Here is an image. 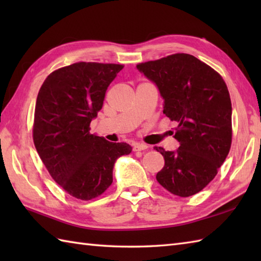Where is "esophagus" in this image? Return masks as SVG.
<instances>
[{"mask_svg": "<svg viewBox=\"0 0 261 261\" xmlns=\"http://www.w3.org/2000/svg\"><path fill=\"white\" fill-rule=\"evenodd\" d=\"M134 151H142V150H146V149H148V145H146V143H135L134 145Z\"/></svg>", "mask_w": 261, "mask_h": 261, "instance_id": "34e87169", "label": "esophagus"}]
</instances>
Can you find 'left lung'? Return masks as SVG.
<instances>
[{"mask_svg": "<svg viewBox=\"0 0 261 261\" xmlns=\"http://www.w3.org/2000/svg\"><path fill=\"white\" fill-rule=\"evenodd\" d=\"M137 68L156 83L165 99L164 113L178 125L177 151L156 150L165 166L158 182L188 197L201 192L218 174L232 142V107L228 87L218 71L188 54H174Z\"/></svg>", "mask_w": 261, "mask_h": 261, "instance_id": "1", "label": "left lung"}]
</instances>
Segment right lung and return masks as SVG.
<instances>
[{
	"mask_svg": "<svg viewBox=\"0 0 261 261\" xmlns=\"http://www.w3.org/2000/svg\"><path fill=\"white\" fill-rule=\"evenodd\" d=\"M120 64L81 62L54 70L38 93L32 137L53 179L75 198L90 201L113 181L115 160L131 152L124 142L90 134L91 121Z\"/></svg>",
	"mask_w": 261,
	"mask_h": 261,
	"instance_id": "obj_1",
	"label": "right lung"
}]
</instances>
